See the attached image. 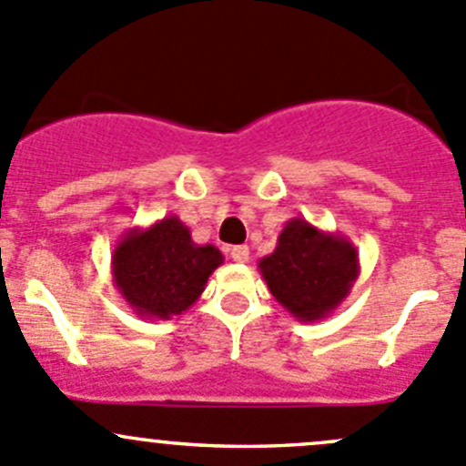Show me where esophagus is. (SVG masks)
I'll use <instances>...</instances> for the list:
<instances>
[{
  "label": "esophagus",
  "mask_w": 466,
  "mask_h": 466,
  "mask_svg": "<svg viewBox=\"0 0 466 466\" xmlns=\"http://www.w3.org/2000/svg\"><path fill=\"white\" fill-rule=\"evenodd\" d=\"M231 258L235 262H248V247H247V244L233 247L231 248Z\"/></svg>",
  "instance_id": "esophagus-1"
}]
</instances>
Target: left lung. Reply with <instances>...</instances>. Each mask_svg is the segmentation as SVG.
Returning a JSON list of instances; mask_svg holds the SVG:
<instances>
[{
    "label": "left lung",
    "mask_w": 466,
    "mask_h": 466,
    "mask_svg": "<svg viewBox=\"0 0 466 466\" xmlns=\"http://www.w3.org/2000/svg\"><path fill=\"white\" fill-rule=\"evenodd\" d=\"M271 297L299 321L326 319L351 294L360 274L358 251L342 233L312 227L308 219L285 222L276 248L258 262Z\"/></svg>",
    "instance_id": "left-lung-1"
}]
</instances>
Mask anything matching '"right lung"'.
<instances>
[{
	"label": "right lung",
	"instance_id": "add662e5",
	"mask_svg": "<svg viewBox=\"0 0 466 466\" xmlns=\"http://www.w3.org/2000/svg\"><path fill=\"white\" fill-rule=\"evenodd\" d=\"M224 262L213 244H197L177 218L158 219L147 228H128L110 258L113 283L142 319L183 315L206 289L210 274Z\"/></svg>",
	"mask_w": 466,
	"mask_h": 466
}]
</instances>
